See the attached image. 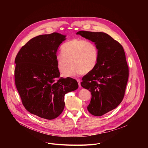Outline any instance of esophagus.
I'll use <instances>...</instances> for the list:
<instances>
[{
	"label": "esophagus",
	"instance_id": "34e87169",
	"mask_svg": "<svg viewBox=\"0 0 148 148\" xmlns=\"http://www.w3.org/2000/svg\"><path fill=\"white\" fill-rule=\"evenodd\" d=\"M77 81L78 84V86H79V87H81V81H80V80H79V79H77Z\"/></svg>",
	"mask_w": 148,
	"mask_h": 148
}]
</instances>
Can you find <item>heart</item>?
I'll return each mask as SVG.
<instances>
[{
  "mask_svg": "<svg viewBox=\"0 0 148 148\" xmlns=\"http://www.w3.org/2000/svg\"><path fill=\"white\" fill-rule=\"evenodd\" d=\"M62 52L56 56L57 67L63 73L71 61L72 64L64 77H75L91 72L97 66L99 50L92 41L74 38L66 43L62 47Z\"/></svg>",
  "mask_w": 148,
  "mask_h": 148,
  "instance_id": "b5f03b06",
  "label": "heart"
}]
</instances>
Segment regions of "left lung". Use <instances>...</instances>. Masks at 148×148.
<instances>
[{
	"instance_id": "obj_1",
	"label": "left lung",
	"mask_w": 148,
	"mask_h": 148,
	"mask_svg": "<svg viewBox=\"0 0 148 148\" xmlns=\"http://www.w3.org/2000/svg\"><path fill=\"white\" fill-rule=\"evenodd\" d=\"M77 34L94 42L99 50L97 66L82 78L81 86L91 93L89 112L102 116L116 108L124 97L129 77L125 54L118 42L105 33L79 31Z\"/></svg>"
}]
</instances>
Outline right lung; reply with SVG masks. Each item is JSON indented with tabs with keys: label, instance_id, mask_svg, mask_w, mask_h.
Wrapping results in <instances>:
<instances>
[{
	"label": "right lung",
	"instance_id": "obj_1",
	"mask_svg": "<svg viewBox=\"0 0 148 148\" xmlns=\"http://www.w3.org/2000/svg\"><path fill=\"white\" fill-rule=\"evenodd\" d=\"M58 33L36 36L23 46L15 58V84L25 108L38 117L53 119L64 108V95L78 88L71 78L58 79L56 56L66 40Z\"/></svg>",
	"mask_w": 148,
	"mask_h": 148
}]
</instances>
